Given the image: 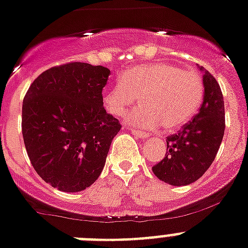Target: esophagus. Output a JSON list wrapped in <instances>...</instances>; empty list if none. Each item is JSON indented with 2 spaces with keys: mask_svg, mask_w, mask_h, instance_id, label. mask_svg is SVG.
Here are the masks:
<instances>
[{
  "mask_svg": "<svg viewBox=\"0 0 248 248\" xmlns=\"http://www.w3.org/2000/svg\"><path fill=\"white\" fill-rule=\"evenodd\" d=\"M131 134L134 135V136H136V138L141 139V140H144V139L149 138V134L148 132H144V131H140V130H131L130 131Z\"/></svg>",
  "mask_w": 248,
  "mask_h": 248,
  "instance_id": "obj_1",
  "label": "esophagus"
}]
</instances>
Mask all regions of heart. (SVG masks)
Listing matches in <instances>:
<instances>
[{
  "instance_id": "heart-1",
  "label": "heart",
  "mask_w": 248,
  "mask_h": 248,
  "mask_svg": "<svg viewBox=\"0 0 248 248\" xmlns=\"http://www.w3.org/2000/svg\"><path fill=\"white\" fill-rule=\"evenodd\" d=\"M204 95L202 78L194 70L168 63L135 66L121 75L104 95V106L113 116H121L139 100L126 121L142 128L173 131L187 124L199 109Z\"/></svg>"
}]
</instances>
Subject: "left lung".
Wrapping results in <instances>:
<instances>
[{"mask_svg": "<svg viewBox=\"0 0 248 248\" xmlns=\"http://www.w3.org/2000/svg\"><path fill=\"white\" fill-rule=\"evenodd\" d=\"M204 99L199 113L176 135L167 138V153L153 167L159 180L172 186H186L208 170L224 136V100L218 81L200 67Z\"/></svg>", "mask_w": 248, "mask_h": 248, "instance_id": "left-lung-1", "label": "left lung"}]
</instances>
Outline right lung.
I'll return each mask as SVG.
<instances>
[{
  "instance_id": "add662e5",
  "label": "right lung",
  "mask_w": 248,
  "mask_h": 248,
  "mask_svg": "<svg viewBox=\"0 0 248 248\" xmlns=\"http://www.w3.org/2000/svg\"><path fill=\"white\" fill-rule=\"evenodd\" d=\"M110 71L71 62L42 72L23 102L24 144L42 180L65 192L92 186L121 124L107 113L102 90Z\"/></svg>"
}]
</instances>
